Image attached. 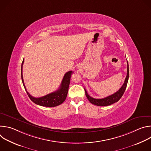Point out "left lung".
Listing matches in <instances>:
<instances>
[{
    "label": "left lung",
    "instance_id": "1",
    "mask_svg": "<svg viewBox=\"0 0 151 151\" xmlns=\"http://www.w3.org/2000/svg\"><path fill=\"white\" fill-rule=\"evenodd\" d=\"M128 78H129V68H128V64L127 62V76L125 78V79L123 85H122V87L120 88V89L118 91H116L115 93L113 94L112 95H111L108 97H106L103 99H94L90 96L87 93V91H86L85 89L84 88L85 91V95L87 96L88 100L90 101V103H91L94 105H97L99 106H106L111 105L114 103L117 102L122 97L127 87Z\"/></svg>",
    "mask_w": 151,
    "mask_h": 151
}]
</instances>
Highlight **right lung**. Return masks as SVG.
Returning a JSON list of instances; mask_svg holds the SVG:
<instances>
[{"label":"right lung","instance_id":"add662e5","mask_svg":"<svg viewBox=\"0 0 151 151\" xmlns=\"http://www.w3.org/2000/svg\"><path fill=\"white\" fill-rule=\"evenodd\" d=\"M24 61V60L23 59L22 64H21V79H22L24 87L30 100L36 104H38L42 106H45V107H55L63 103L64 101V100H66L68 95L70 81V78H71L72 74L73 73V72L69 71L66 73H65V75H64L60 87L58 90H57V91L53 93L48 94L45 96H43L39 98H36L32 96L27 92L26 88L25 87L23 78V72H22Z\"/></svg>","mask_w":151,"mask_h":151}]
</instances>
